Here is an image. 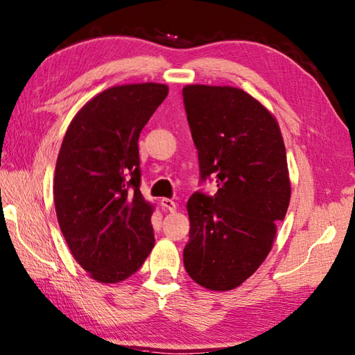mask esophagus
<instances>
[{
    "mask_svg": "<svg viewBox=\"0 0 355 355\" xmlns=\"http://www.w3.org/2000/svg\"><path fill=\"white\" fill-rule=\"evenodd\" d=\"M159 205H161V208H163L164 211H171V212L177 211V203L173 202V200H171V198H161L159 200Z\"/></svg>",
    "mask_w": 355,
    "mask_h": 355,
    "instance_id": "obj_1",
    "label": "esophagus"
}]
</instances>
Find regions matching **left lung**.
Listing matches in <instances>:
<instances>
[{"mask_svg": "<svg viewBox=\"0 0 355 355\" xmlns=\"http://www.w3.org/2000/svg\"><path fill=\"white\" fill-rule=\"evenodd\" d=\"M184 110L198 152L200 182L217 192L188 200V275L209 290H231L266 261L284 220L290 180L284 141L259 101L234 87L188 85Z\"/></svg>", "mask_w": 355, "mask_h": 355, "instance_id": "left-lung-1", "label": "left lung"}]
</instances>
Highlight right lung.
<instances>
[{
    "label": "right lung",
    "mask_w": 355,
    "mask_h": 355,
    "mask_svg": "<svg viewBox=\"0 0 355 355\" xmlns=\"http://www.w3.org/2000/svg\"><path fill=\"white\" fill-rule=\"evenodd\" d=\"M167 92L152 82L108 88L82 107L63 138L57 220L74 259L99 282L137 273L155 245L153 206L139 191L138 139Z\"/></svg>",
    "instance_id": "add662e5"
}]
</instances>
